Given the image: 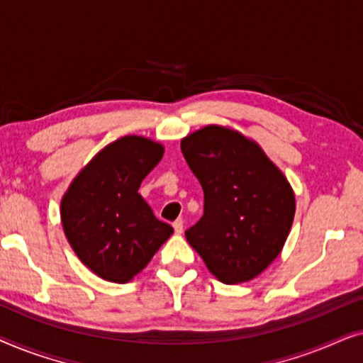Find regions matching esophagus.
<instances>
[{
    "instance_id": "1",
    "label": "esophagus",
    "mask_w": 363,
    "mask_h": 363,
    "mask_svg": "<svg viewBox=\"0 0 363 363\" xmlns=\"http://www.w3.org/2000/svg\"><path fill=\"white\" fill-rule=\"evenodd\" d=\"M173 230H175L177 235H182L183 233V220H177L173 223Z\"/></svg>"
}]
</instances>
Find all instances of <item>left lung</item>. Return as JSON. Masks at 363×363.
I'll return each instance as SVG.
<instances>
[{"mask_svg":"<svg viewBox=\"0 0 363 363\" xmlns=\"http://www.w3.org/2000/svg\"><path fill=\"white\" fill-rule=\"evenodd\" d=\"M182 153L205 195L203 216L185 231L225 284L255 279L279 256L296 213L294 191L256 142L208 125L182 140Z\"/></svg>","mask_w":363,"mask_h":363,"instance_id":"left-lung-1","label":"left lung"}]
</instances>
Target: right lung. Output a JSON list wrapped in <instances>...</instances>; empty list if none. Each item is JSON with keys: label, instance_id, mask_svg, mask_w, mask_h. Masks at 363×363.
Returning <instances> with one entry per match:
<instances>
[{"label": "right lung", "instance_id": "1", "mask_svg": "<svg viewBox=\"0 0 363 363\" xmlns=\"http://www.w3.org/2000/svg\"><path fill=\"white\" fill-rule=\"evenodd\" d=\"M162 157L160 143L125 135L102 148L62 196L69 245L102 279L128 282L172 236L173 228L157 220L138 193Z\"/></svg>", "mask_w": 363, "mask_h": 363}]
</instances>
